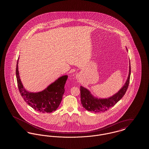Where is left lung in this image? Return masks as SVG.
<instances>
[{"mask_svg": "<svg viewBox=\"0 0 149 149\" xmlns=\"http://www.w3.org/2000/svg\"><path fill=\"white\" fill-rule=\"evenodd\" d=\"M127 49V48H126ZM127 51H128L127 49ZM131 74L130 62L129 74L125 84L120 90L112 96L107 98H98L93 96L91 92L84 87L80 86V98L81 104L86 110L93 112H104L114 106L126 92L130 83Z\"/></svg>", "mask_w": 149, "mask_h": 149, "instance_id": "8db88e82", "label": "left lung"}]
</instances>
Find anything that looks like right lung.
Listing matches in <instances>:
<instances>
[{
  "label": "right lung",
  "instance_id": "right-lung-1",
  "mask_svg": "<svg viewBox=\"0 0 149 149\" xmlns=\"http://www.w3.org/2000/svg\"><path fill=\"white\" fill-rule=\"evenodd\" d=\"M18 60L16 66V77L18 87L22 98L29 106L36 111L42 113H51L58 107L65 92L64 86L68 75L58 78L41 92H30L24 89L19 78L18 71Z\"/></svg>",
  "mask_w": 149,
  "mask_h": 149
}]
</instances>
